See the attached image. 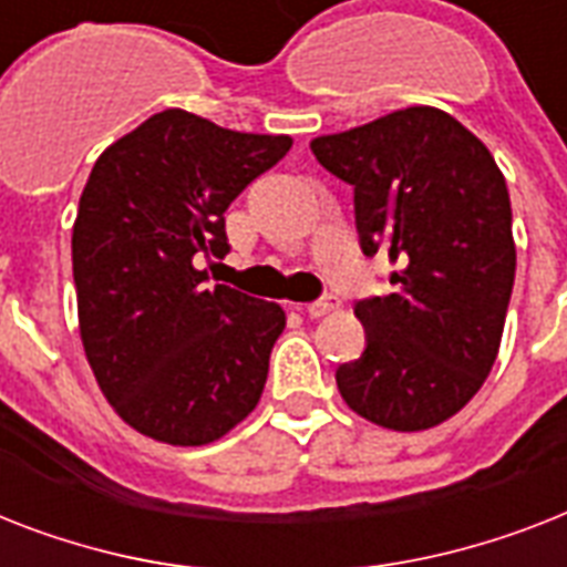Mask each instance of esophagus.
<instances>
[{
  "mask_svg": "<svg viewBox=\"0 0 567 567\" xmlns=\"http://www.w3.org/2000/svg\"><path fill=\"white\" fill-rule=\"evenodd\" d=\"M332 309H338V297L327 293V297L309 302V306H306V315H309V318H323V315H329Z\"/></svg>",
  "mask_w": 567,
  "mask_h": 567,
  "instance_id": "obj_1",
  "label": "esophagus"
}]
</instances>
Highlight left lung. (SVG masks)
Returning <instances> with one entry per match:
<instances>
[{"mask_svg":"<svg viewBox=\"0 0 567 567\" xmlns=\"http://www.w3.org/2000/svg\"><path fill=\"white\" fill-rule=\"evenodd\" d=\"M353 185L364 256L385 252L394 291L355 302L364 353L336 382L355 414L396 432L447 421L483 388L515 285L506 179L458 120L430 105L311 141Z\"/></svg>","mask_w":567,"mask_h":567,"instance_id":"1","label":"left lung"}]
</instances>
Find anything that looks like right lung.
Listing matches in <instances>:
<instances>
[{
    "label": "right lung",
    "mask_w": 567,
    "mask_h": 567,
    "mask_svg": "<svg viewBox=\"0 0 567 567\" xmlns=\"http://www.w3.org/2000/svg\"><path fill=\"white\" fill-rule=\"evenodd\" d=\"M288 150L167 109L93 164L73 226L79 329L102 394L150 439L217 441L265 391L282 306L208 288L194 258L229 252L223 214Z\"/></svg>",
    "instance_id": "1"
}]
</instances>
